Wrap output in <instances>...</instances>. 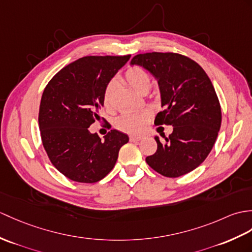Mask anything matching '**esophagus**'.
I'll return each mask as SVG.
<instances>
[{
    "instance_id": "1",
    "label": "esophagus",
    "mask_w": 252,
    "mask_h": 252,
    "mask_svg": "<svg viewBox=\"0 0 252 252\" xmlns=\"http://www.w3.org/2000/svg\"><path fill=\"white\" fill-rule=\"evenodd\" d=\"M143 139V136H139V135H132L130 136V140L131 142H137V140Z\"/></svg>"
}]
</instances>
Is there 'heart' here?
Here are the masks:
<instances>
[{
	"label": "heart",
	"mask_w": 252,
	"mask_h": 252,
	"mask_svg": "<svg viewBox=\"0 0 252 252\" xmlns=\"http://www.w3.org/2000/svg\"><path fill=\"white\" fill-rule=\"evenodd\" d=\"M125 78L126 84L138 93H142L143 91H148L151 84L150 74L145 68L140 66H132L128 68L126 72ZM116 80L113 79L105 87L103 93V102L106 107H109L110 104H112V97L116 89ZM150 116L151 114L149 110H142V112L135 113H125L120 115L115 120V126L117 128H119V130L124 132L139 133L147 126Z\"/></svg>",
	"instance_id": "b5f03b06"
}]
</instances>
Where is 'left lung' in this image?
Returning a JSON list of instances; mask_svg holds the SVG:
<instances>
[{"mask_svg":"<svg viewBox=\"0 0 252 252\" xmlns=\"http://www.w3.org/2000/svg\"><path fill=\"white\" fill-rule=\"evenodd\" d=\"M131 65L145 68L159 85L164 109L155 124L173 126L165 143L155 136L158 149L146 162L165 177L190 173L206 159L220 130L221 108L212 81L196 62L172 52L137 55Z\"/></svg>","mask_w":252,"mask_h":252,"instance_id":"1","label":"left lung"}]
</instances>
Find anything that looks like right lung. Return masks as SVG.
Instances as JSON below:
<instances>
[{
  "label": "right lung",
  "mask_w": 252,
  "mask_h": 252,
  "mask_svg": "<svg viewBox=\"0 0 252 252\" xmlns=\"http://www.w3.org/2000/svg\"><path fill=\"white\" fill-rule=\"evenodd\" d=\"M130 57L80 58L45 88L38 114L43 146L54 166L71 180L93 184L103 179L128 142L120 131L112 130L101 139L89 127L101 119L105 87Z\"/></svg>",
  "instance_id": "add662e5"
}]
</instances>
